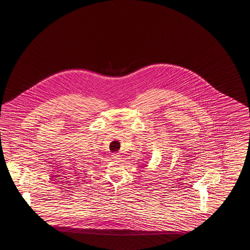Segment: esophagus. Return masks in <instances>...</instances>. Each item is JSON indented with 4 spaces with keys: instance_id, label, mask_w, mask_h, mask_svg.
Returning <instances> with one entry per match:
<instances>
[{
    "instance_id": "1",
    "label": "esophagus",
    "mask_w": 250,
    "mask_h": 250,
    "mask_svg": "<svg viewBox=\"0 0 250 250\" xmlns=\"http://www.w3.org/2000/svg\"><path fill=\"white\" fill-rule=\"evenodd\" d=\"M112 159L120 160L122 158V155L119 153H114V154H112Z\"/></svg>"
}]
</instances>
